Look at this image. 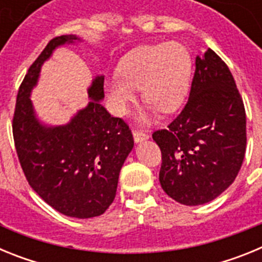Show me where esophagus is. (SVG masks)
<instances>
[{"mask_svg": "<svg viewBox=\"0 0 262 262\" xmlns=\"http://www.w3.org/2000/svg\"><path fill=\"white\" fill-rule=\"evenodd\" d=\"M148 138H149V135L143 133V131H134V140H135V143H142L143 140H147Z\"/></svg>", "mask_w": 262, "mask_h": 262, "instance_id": "1", "label": "esophagus"}]
</instances>
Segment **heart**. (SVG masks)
<instances>
[{
    "instance_id": "b5f03b06",
    "label": "heart",
    "mask_w": 262,
    "mask_h": 262,
    "mask_svg": "<svg viewBox=\"0 0 262 262\" xmlns=\"http://www.w3.org/2000/svg\"><path fill=\"white\" fill-rule=\"evenodd\" d=\"M190 76L191 56L187 48L178 41H165L129 52L120 62L119 76L107 78L106 89L118 114L128 110L140 89L145 103L170 114L184 105Z\"/></svg>"
}]
</instances>
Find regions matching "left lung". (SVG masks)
<instances>
[{
    "label": "left lung",
    "mask_w": 262,
    "mask_h": 262,
    "mask_svg": "<svg viewBox=\"0 0 262 262\" xmlns=\"http://www.w3.org/2000/svg\"><path fill=\"white\" fill-rule=\"evenodd\" d=\"M152 138L163 154L160 184L178 203H207L235 181L247 145L245 108L230 69L214 51L195 57L184 110Z\"/></svg>",
    "instance_id": "obj_1"
}]
</instances>
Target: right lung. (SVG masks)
Segmentation results:
<instances>
[{
	"instance_id": "obj_1",
	"label": "right lung",
	"mask_w": 262,
	"mask_h": 262,
	"mask_svg": "<svg viewBox=\"0 0 262 262\" xmlns=\"http://www.w3.org/2000/svg\"><path fill=\"white\" fill-rule=\"evenodd\" d=\"M81 41L77 35L53 38L30 67L18 90L13 136L23 173L41 200L67 216L88 219L114 201L120 169L134 148L131 129L101 105L103 76L88 89L86 107L62 126L41 123L30 98L53 51Z\"/></svg>"
}]
</instances>
